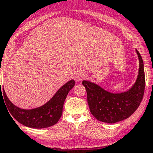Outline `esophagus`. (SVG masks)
I'll return each mask as SVG.
<instances>
[{"label":"esophagus","instance_id":"obj_1","mask_svg":"<svg viewBox=\"0 0 153 153\" xmlns=\"http://www.w3.org/2000/svg\"><path fill=\"white\" fill-rule=\"evenodd\" d=\"M84 76L85 74L83 71H77L74 75V79H75L76 82H80V81L83 80Z\"/></svg>","mask_w":153,"mask_h":153}]
</instances>
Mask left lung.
Masks as SVG:
<instances>
[{
	"instance_id": "left-lung-1",
	"label": "left lung",
	"mask_w": 153,
	"mask_h": 153,
	"mask_svg": "<svg viewBox=\"0 0 153 153\" xmlns=\"http://www.w3.org/2000/svg\"><path fill=\"white\" fill-rule=\"evenodd\" d=\"M136 51L140 61L139 75L129 90L113 93L90 81L82 82L87 93L90 113L99 121L106 123L122 121L129 118L140 105L145 91V73L141 55L137 50Z\"/></svg>"
}]
</instances>
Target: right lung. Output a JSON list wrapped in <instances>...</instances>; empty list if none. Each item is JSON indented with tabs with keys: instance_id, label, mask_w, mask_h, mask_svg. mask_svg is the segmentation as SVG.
I'll return each instance as SVG.
<instances>
[{
	"instance_id": "obj_1",
	"label": "right lung",
	"mask_w": 153,
	"mask_h": 153,
	"mask_svg": "<svg viewBox=\"0 0 153 153\" xmlns=\"http://www.w3.org/2000/svg\"><path fill=\"white\" fill-rule=\"evenodd\" d=\"M74 85L75 81L74 79L68 81L58 90L47 103L32 109H21L13 105L7 97L4 87H0V98L1 96L2 98L4 96L3 100H4L8 111L11 114V117L20 123L33 129H43L52 126L59 121L62 116L65 100Z\"/></svg>"
}]
</instances>
